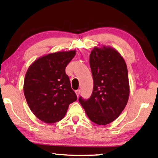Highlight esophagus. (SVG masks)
<instances>
[{
	"label": "esophagus",
	"mask_w": 158,
	"mask_h": 158,
	"mask_svg": "<svg viewBox=\"0 0 158 158\" xmlns=\"http://www.w3.org/2000/svg\"><path fill=\"white\" fill-rule=\"evenodd\" d=\"M80 89H78V90H76V95L78 96H79V95H80Z\"/></svg>",
	"instance_id": "34e87169"
}]
</instances>
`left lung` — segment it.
Listing matches in <instances>:
<instances>
[{
    "mask_svg": "<svg viewBox=\"0 0 158 158\" xmlns=\"http://www.w3.org/2000/svg\"><path fill=\"white\" fill-rule=\"evenodd\" d=\"M89 63L93 93L88 99L80 97L79 102L93 123L107 125L118 117L128 101L130 85L126 63L117 50L104 46L93 48Z\"/></svg>",
    "mask_w": 158,
    "mask_h": 158,
    "instance_id": "1",
    "label": "left lung"
}]
</instances>
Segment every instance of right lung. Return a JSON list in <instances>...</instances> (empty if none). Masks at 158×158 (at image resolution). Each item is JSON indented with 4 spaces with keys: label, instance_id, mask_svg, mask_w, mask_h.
Returning a JSON list of instances; mask_svg holds the SVG:
<instances>
[{
    "label": "right lung",
    "instance_id": "1",
    "mask_svg": "<svg viewBox=\"0 0 158 158\" xmlns=\"http://www.w3.org/2000/svg\"><path fill=\"white\" fill-rule=\"evenodd\" d=\"M76 50L51 53L35 60L28 67L24 93L31 110L46 123L63 119L77 96L71 87L65 67Z\"/></svg>",
    "mask_w": 158,
    "mask_h": 158
}]
</instances>
